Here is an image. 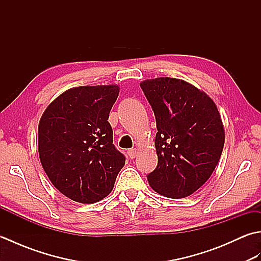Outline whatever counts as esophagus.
Listing matches in <instances>:
<instances>
[{
  "label": "esophagus",
  "mask_w": 261,
  "mask_h": 261,
  "mask_svg": "<svg viewBox=\"0 0 261 261\" xmlns=\"http://www.w3.org/2000/svg\"><path fill=\"white\" fill-rule=\"evenodd\" d=\"M127 154H129V157L131 159H134V158H136L138 156V150H137L136 148L135 149H130V150L127 151Z\"/></svg>",
  "instance_id": "34e87169"
}]
</instances>
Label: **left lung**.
<instances>
[{
  "mask_svg": "<svg viewBox=\"0 0 261 261\" xmlns=\"http://www.w3.org/2000/svg\"><path fill=\"white\" fill-rule=\"evenodd\" d=\"M156 116L158 165L147 176L160 195L182 198L205 184L223 150L225 132L218 107L191 83L157 77L140 83Z\"/></svg>",
  "mask_w": 261,
  "mask_h": 261,
  "instance_id": "8db88e82",
  "label": "left lung"
}]
</instances>
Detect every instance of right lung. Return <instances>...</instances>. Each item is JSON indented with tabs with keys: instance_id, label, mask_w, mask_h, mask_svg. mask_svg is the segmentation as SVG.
Segmentation results:
<instances>
[{
	"instance_id": "add662e5",
	"label": "right lung",
	"mask_w": 261,
	"mask_h": 261,
	"mask_svg": "<svg viewBox=\"0 0 261 261\" xmlns=\"http://www.w3.org/2000/svg\"><path fill=\"white\" fill-rule=\"evenodd\" d=\"M119 92L115 84L69 88L48 105L39 121L43 170L75 202L92 204L107 197L125 164L108 121Z\"/></svg>"
}]
</instances>
